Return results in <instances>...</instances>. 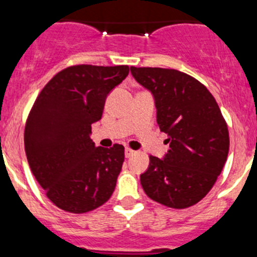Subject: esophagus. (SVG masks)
<instances>
[{"instance_id":"34e87169","label":"esophagus","mask_w":257,"mask_h":257,"mask_svg":"<svg viewBox=\"0 0 257 257\" xmlns=\"http://www.w3.org/2000/svg\"><path fill=\"white\" fill-rule=\"evenodd\" d=\"M124 154H125L126 158H131L133 154H136V151H133V149H131V148H125V151H124Z\"/></svg>"}]
</instances>
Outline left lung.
I'll use <instances>...</instances> for the list:
<instances>
[{
	"instance_id": "left-lung-1",
	"label": "left lung",
	"mask_w": 257,
	"mask_h": 257,
	"mask_svg": "<svg viewBox=\"0 0 257 257\" xmlns=\"http://www.w3.org/2000/svg\"><path fill=\"white\" fill-rule=\"evenodd\" d=\"M137 83L153 95L159 129L168 134V153L149 157L141 183L149 198L167 207L200 202L227 159L226 121L212 94L195 78L173 69L136 68Z\"/></svg>"
}]
</instances>
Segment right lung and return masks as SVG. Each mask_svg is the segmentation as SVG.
Segmentation results:
<instances>
[{"mask_svg": "<svg viewBox=\"0 0 257 257\" xmlns=\"http://www.w3.org/2000/svg\"><path fill=\"white\" fill-rule=\"evenodd\" d=\"M129 68L76 65L57 73L37 96L25 126L30 168L54 205L85 213L113 195L124 147H95L91 124Z\"/></svg>", "mask_w": 257, "mask_h": 257, "instance_id": "1", "label": "right lung"}]
</instances>
